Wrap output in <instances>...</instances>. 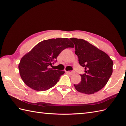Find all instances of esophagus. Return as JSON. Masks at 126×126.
<instances>
[{
	"mask_svg": "<svg viewBox=\"0 0 126 126\" xmlns=\"http://www.w3.org/2000/svg\"><path fill=\"white\" fill-rule=\"evenodd\" d=\"M66 74H69V75H74L75 74L74 71H66Z\"/></svg>",
	"mask_w": 126,
	"mask_h": 126,
	"instance_id": "obj_1",
	"label": "esophagus"
}]
</instances>
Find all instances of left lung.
Instances as JSON below:
<instances>
[{
	"label": "left lung",
	"instance_id": "1",
	"mask_svg": "<svg viewBox=\"0 0 126 126\" xmlns=\"http://www.w3.org/2000/svg\"><path fill=\"white\" fill-rule=\"evenodd\" d=\"M75 46V54L85 73L81 81L74 84L78 92L93 94L105 86L113 73V62L103 51L82 39L70 38Z\"/></svg>",
	"mask_w": 126,
	"mask_h": 126
}]
</instances>
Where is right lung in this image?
I'll return each instance as SVG.
<instances>
[{"label": "right lung", "instance_id": "add662e5", "mask_svg": "<svg viewBox=\"0 0 126 126\" xmlns=\"http://www.w3.org/2000/svg\"><path fill=\"white\" fill-rule=\"evenodd\" d=\"M74 47L70 40L66 38L49 39L39 43L23 56L19 64L23 82L37 91L47 90L54 86L64 71L53 70L50 66L56 62L63 50Z\"/></svg>", "mask_w": 126, "mask_h": 126}]
</instances>
